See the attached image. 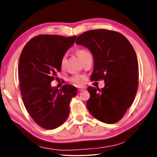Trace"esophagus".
Segmentation results:
<instances>
[{
	"label": "esophagus",
	"mask_w": 157,
	"mask_h": 157,
	"mask_svg": "<svg viewBox=\"0 0 157 157\" xmlns=\"http://www.w3.org/2000/svg\"><path fill=\"white\" fill-rule=\"evenodd\" d=\"M78 90H79V92H82V91H83V90H84V89H83V88H80V89H79Z\"/></svg>",
	"instance_id": "esophagus-1"
}]
</instances>
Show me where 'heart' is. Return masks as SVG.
Segmentation results:
<instances>
[{"label": "heart", "mask_w": 157, "mask_h": 157, "mask_svg": "<svg viewBox=\"0 0 157 157\" xmlns=\"http://www.w3.org/2000/svg\"><path fill=\"white\" fill-rule=\"evenodd\" d=\"M89 54L90 53L84 49H79L78 51H77V55H78L79 59L81 60V61ZM65 61H66V55H63L62 56L61 60V66L62 67L64 66ZM71 81L73 84H74L75 85L78 86H81L84 84L85 78H84V77H83V76L75 75V76H73V78H71Z\"/></svg>", "instance_id": "obj_1"}]
</instances>
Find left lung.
<instances>
[{"label":"left lung","instance_id":"8db88e82","mask_svg":"<svg viewBox=\"0 0 157 157\" xmlns=\"http://www.w3.org/2000/svg\"><path fill=\"white\" fill-rule=\"evenodd\" d=\"M75 42L88 48L94 57L92 80L105 82L101 90L88 88L89 112L103 123L119 121L138 90V63L134 48L123 34L105 29L85 32Z\"/></svg>","mask_w":157,"mask_h":157}]
</instances>
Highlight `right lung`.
<instances>
[{"instance_id": "1", "label": "right lung", "mask_w": 157, "mask_h": 157, "mask_svg": "<svg viewBox=\"0 0 157 157\" xmlns=\"http://www.w3.org/2000/svg\"><path fill=\"white\" fill-rule=\"evenodd\" d=\"M77 36L39 35L23 47L19 60V79L23 104L34 121L42 128L53 129L61 125L69 114V103L77 88L64 85L52 87L61 60L74 44Z\"/></svg>"}]
</instances>
